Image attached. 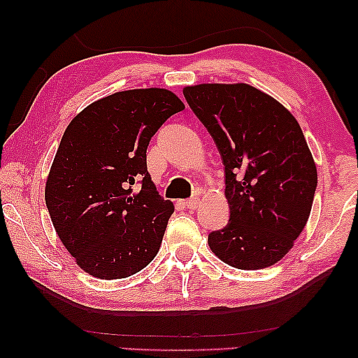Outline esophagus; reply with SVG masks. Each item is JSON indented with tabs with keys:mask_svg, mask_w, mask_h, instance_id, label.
<instances>
[{
	"mask_svg": "<svg viewBox=\"0 0 358 358\" xmlns=\"http://www.w3.org/2000/svg\"><path fill=\"white\" fill-rule=\"evenodd\" d=\"M184 205L187 207L189 210H195L199 207V197H192V199H187L184 200Z\"/></svg>",
	"mask_w": 358,
	"mask_h": 358,
	"instance_id": "esophagus-1",
	"label": "esophagus"
}]
</instances>
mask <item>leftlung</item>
I'll use <instances>...</instances> for the list:
<instances>
[{
    "mask_svg": "<svg viewBox=\"0 0 358 358\" xmlns=\"http://www.w3.org/2000/svg\"><path fill=\"white\" fill-rule=\"evenodd\" d=\"M224 166L229 222L208 234L218 259L241 271L280 261L310 218L317 173L295 117L266 92L238 85L184 87Z\"/></svg>",
    "mask_w": 358,
    "mask_h": 358,
    "instance_id": "1",
    "label": "left lung"
}]
</instances>
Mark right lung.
<instances>
[{
	"instance_id": "right-lung-1",
	"label": "right lung",
	"mask_w": 358,
	"mask_h": 358,
	"mask_svg": "<svg viewBox=\"0 0 358 358\" xmlns=\"http://www.w3.org/2000/svg\"><path fill=\"white\" fill-rule=\"evenodd\" d=\"M180 110L168 90H130L92 102L66 127L45 203L63 246L90 275L130 277L158 254L174 205L150 178L146 148Z\"/></svg>"
}]
</instances>
